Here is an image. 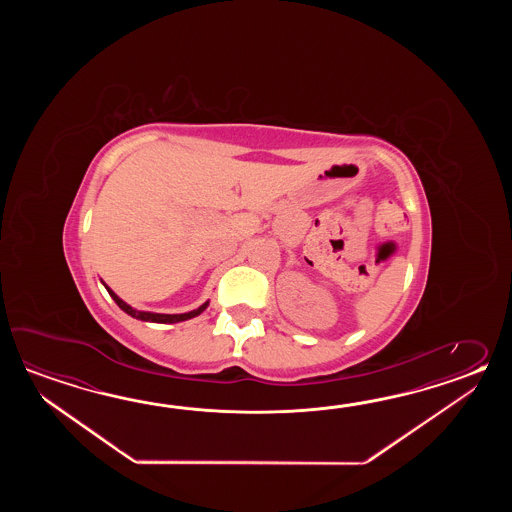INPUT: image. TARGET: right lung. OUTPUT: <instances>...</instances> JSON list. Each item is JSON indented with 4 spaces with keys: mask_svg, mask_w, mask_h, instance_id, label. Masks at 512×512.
Instances as JSON below:
<instances>
[{
    "mask_svg": "<svg viewBox=\"0 0 512 512\" xmlns=\"http://www.w3.org/2000/svg\"><path fill=\"white\" fill-rule=\"evenodd\" d=\"M104 287H106L109 296L115 300V304L119 305L124 313H128V315L137 318V320H142V322H153V324H177V322H185V320H190V318H194V316L201 315V313L207 309L208 304H210L207 300L205 304L199 305L197 309L188 311V313H181V315H161V313H150V311H137V309H133L130 304H126L124 300H120L119 296L113 293L106 283H104Z\"/></svg>",
    "mask_w": 512,
    "mask_h": 512,
    "instance_id": "1",
    "label": "right lung"
}]
</instances>
